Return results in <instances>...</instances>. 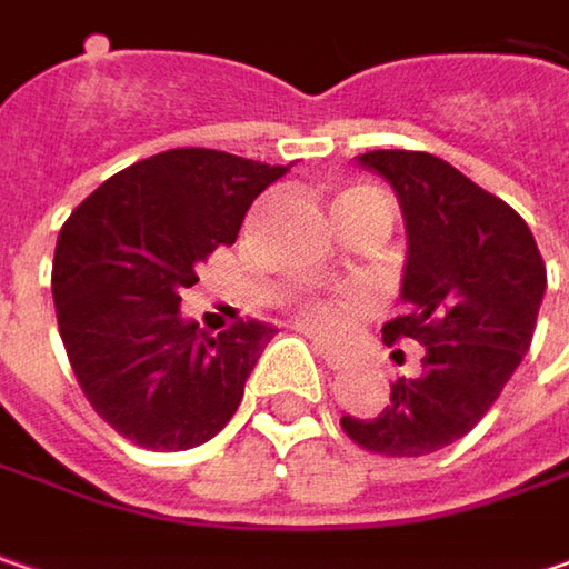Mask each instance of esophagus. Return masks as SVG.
<instances>
[{"label": "esophagus", "mask_w": 569, "mask_h": 569, "mask_svg": "<svg viewBox=\"0 0 569 569\" xmlns=\"http://www.w3.org/2000/svg\"><path fill=\"white\" fill-rule=\"evenodd\" d=\"M311 343H315V350L321 353V359H325L331 369H340V366L347 362V353H340V350H337V347H331V343H325V340H311Z\"/></svg>", "instance_id": "esophagus-1"}]
</instances>
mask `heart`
<instances>
[{
  "label": "heart",
  "instance_id": "b5f03b06",
  "mask_svg": "<svg viewBox=\"0 0 569 569\" xmlns=\"http://www.w3.org/2000/svg\"><path fill=\"white\" fill-rule=\"evenodd\" d=\"M343 315H347V306L340 302H325V299H311V302H302L299 306V318L315 328V331H333L343 325Z\"/></svg>",
  "mask_w": 569,
  "mask_h": 569
}]
</instances>
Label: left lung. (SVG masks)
Returning <instances> with one entry per match:
<instances>
[{"label": "left lung", "mask_w": 569, "mask_h": 569, "mask_svg": "<svg viewBox=\"0 0 569 569\" xmlns=\"http://www.w3.org/2000/svg\"><path fill=\"white\" fill-rule=\"evenodd\" d=\"M357 161L391 184L408 236V311L385 325V343L413 337L427 353L391 385L382 413H343L340 427L379 456H430L475 430L519 369L548 273L526 219L449 161L408 149Z\"/></svg>", "instance_id": "left-lung-1"}]
</instances>
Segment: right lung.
Instances as JSON below:
<instances>
[{
	"instance_id": "obj_1",
	"label": "right lung",
	"mask_w": 569,
	"mask_h": 569,
	"mask_svg": "<svg viewBox=\"0 0 569 569\" xmlns=\"http://www.w3.org/2000/svg\"><path fill=\"white\" fill-rule=\"evenodd\" d=\"M283 174L219 149H168L117 171L66 219L53 254L62 347L123 439L178 452L232 420L277 331L241 321L212 337L181 311V292Z\"/></svg>"
}]
</instances>
